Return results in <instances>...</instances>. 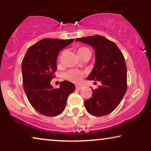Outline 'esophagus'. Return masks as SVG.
Here are the masks:
<instances>
[{
	"mask_svg": "<svg viewBox=\"0 0 151 151\" xmlns=\"http://www.w3.org/2000/svg\"><path fill=\"white\" fill-rule=\"evenodd\" d=\"M82 88V86H80V85H76V88L77 89V90H81Z\"/></svg>",
	"mask_w": 151,
	"mask_h": 151,
	"instance_id": "esophagus-1",
	"label": "esophagus"
}]
</instances>
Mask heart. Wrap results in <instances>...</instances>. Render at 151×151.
<instances>
[{
	"instance_id": "heart-1",
	"label": "heart",
	"mask_w": 151,
	"mask_h": 151,
	"mask_svg": "<svg viewBox=\"0 0 151 151\" xmlns=\"http://www.w3.org/2000/svg\"><path fill=\"white\" fill-rule=\"evenodd\" d=\"M77 53L81 58H83L85 56H91V51L90 49L85 46L78 47L77 50ZM62 56L63 53L60 54L59 56V58H58V60L59 61L61 60ZM85 74H86V72L84 71L78 70V69H70V70L67 71L66 73H65V77L66 79L71 81L72 82L78 83L80 82V80H82V77L85 75Z\"/></svg>"
}]
</instances>
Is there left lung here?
<instances>
[{"mask_svg": "<svg viewBox=\"0 0 151 151\" xmlns=\"http://www.w3.org/2000/svg\"><path fill=\"white\" fill-rule=\"evenodd\" d=\"M76 41L91 45L95 50V67L88 80L101 82L93 91L90 99L84 101L85 108L95 116L109 114L119 106L127 88L123 54L114 42L103 36H88Z\"/></svg>", "mask_w": 151, "mask_h": 151, "instance_id": "8db88e82", "label": "left lung"}]
</instances>
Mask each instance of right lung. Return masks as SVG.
Segmentation results:
<instances>
[{
  "label": "right lung",
  "instance_id": "obj_1",
  "mask_svg": "<svg viewBox=\"0 0 151 151\" xmlns=\"http://www.w3.org/2000/svg\"><path fill=\"white\" fill-rule=\"evenodd\" d=\"M74 39L45 38L28 49L22 62L24 90L35 110L47 116H56L64 111L69 95L75 91L73 83L65 80L59 88L50 81L54 78L58 53Z\"/></svg>",
  "mask_w": 151,
  "mask_h": 151
}]
</instances>
